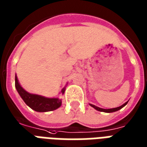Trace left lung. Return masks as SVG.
<instances>
[{
  "instance_id": "1",
  "label": "left lung",
  "mask_w": 147,
  "mask_h": 147,
  "mask_svg": "<svg viewBox=\"0 0 147 147\" xmlns=\"http://www.w3.org/2000/svg\"><path fill=\"white\" fill-rule=\"evenodd\" d=\"M128 102H126L125 103H124V104H123V105H121V107H116V108H112V109H102V108L98 107H96V106H95V105H92V104H90V106H91V107H92L94 108V109H96V110H98V111H101V112H105V113H113V112L117 111V110H121V108L124 107L125 105L128 103Z\"/></svg>"
}]
</instances>
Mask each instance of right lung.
<instances>
[{
	"label": "right lung",
	"instance_id": "right-lung-1",
	"mask_svg": "<svg viewBox=\"0 0 147 147\" xmlns=\"http://www.w3.org/2000/svg\"><path fill=\"white\" fill-rule=\"evenodd\" d=\"M16 88L19 92V96L25 102V103L28 107L33 109L37 112H48L51 111L60 107L62 105V100L59 98H47L45 96L31 94L27 92L20 85L16 75ZM65 88H63L61 92L64 93Z\"/></svg>",
	"mask_w": 147,
	"mask_h": 147
}]
</instances>
